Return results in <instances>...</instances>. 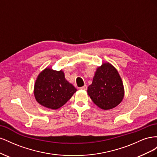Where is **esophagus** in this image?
Returning <instances> with one entry per match:
<instances>
[{"label": "esophagus", "instance_id": "obj_1", "mask_svg": "<svg viewBox=\"0 0 157 157\" xmlns=\"http://www.w3.org/2000/svg\"><path fill=\"white\" fill-rule=\"evenodd\" d=\"M80 90H87V85H84L82 87L80 88Z\"/></svg>", "mask_w": 157, "mask_h": 157}]
</instances>
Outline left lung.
I'll return each instance as SVG.
<instances>
[{"instance_id":"left-lung-1","label":"left lung","mask_w":157,"mask_h":157,"mask_svg":"<svg viewBox=\"0 0 157 157\" xmlns=\"http://www.w3.org/2000/svg\"><path fill=\"white\" fill-rule=\"evenodd\" d=\"M87 92L93 102L104 110L117 107L124 96L120 75L115 67L109 63H103L97 68Z\"/></svg>"}]
</instances>
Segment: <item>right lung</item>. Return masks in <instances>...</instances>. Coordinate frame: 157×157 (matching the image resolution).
<instances>
[{
	"instance_id": "add662e5",
	"label": "right lung",
	"mask_w": 157,
	"mask_h": 157,
	"mask_svg": "<svg viewBox=\"0 0 157 157\" xmlns=\"http://www.w3.org/2000/svg\"><path fill=\"white\" fill-rule=\"evenodd\" d=\"M76 92L77 89L65 79L62 70L54 71L50 67L38 75L34 87L36 101L51 109L62 107Z\"/></svg>"
}]
</instances>
